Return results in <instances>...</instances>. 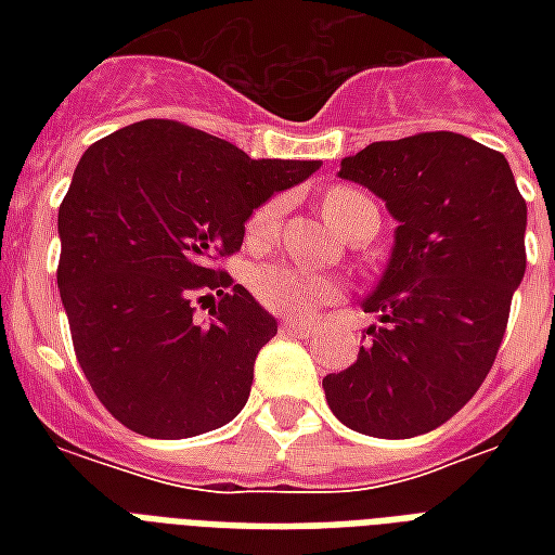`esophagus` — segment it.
Masks as SVG:
<instances>
[{"instance_id":"34e87169","label":"esophagus","mask_w":555,"mask_h":555,"mask_svg":"<svg viewBox=\"0 0 555 555\" xmlns=\"http://www.w3.org/2000/svg\"><path fill=\"white\" fill-rule=\"evenodd\" d=\"M279 331H282V334H294V337H308V334H313V325L311 322L285 320L282 325H279Z\"/></svg>"}]
</instances>
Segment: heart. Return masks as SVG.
I'll return each mask as SVG.
<instances>
[{
    "label": "heart",
    "mask_w": 555,
    "mask_h": 555,
    "mask_svg": "<svg viewBox=\"0 0 555 555\" xmlns=\"http://www.w3.org/2000/svg\"><path fill=\"white\" fill-rule=\"evenodd\" d=\"M369 201L363 192L348 190V186H337L325 195V218L343 233V227L348 224V216L354 212L357 204ZM279 218V201H270L261 209H256V216L250 218V235L264 238L270 235L273 224ZM253 296L259 299L261 308L279 313V317H291V320H305L322 308V305L339 299V287L331 279L320 276L308 268L299 264H287V261H270L261 268L253 270L250 276Z\"/></svg>",
    "instance_id": "1"
}]
</instances>
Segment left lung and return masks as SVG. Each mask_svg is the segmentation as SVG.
Returning a JSON list of instances; mask_svg holds the SVG:
<instances>
[{"label": "left lung", "mask_w": 555, "mask_h": 555, "mask_svg": "<svg viewBox=\"0 0 555 555\" xmlns=\"http://www.w3.org/2000/svg\"><path fill=\"white\" fill-rule=\"evenodd\" d=\"M339 178L386 201L397 230L363 302L379 325L322 379L325 400L348 429L414 438L461 412L495 363L527 268V204L507 158L455 132L371 143Z\"/></svg>", "instance_id": "obj_1"}]
</instances>
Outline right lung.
Instances as JSON below:
<instances>
[{
	"mask_svg": "<svg viewBox=\"0 0 555 555\" xmlns=\"http://www.w3.org/2000/svg\"><path fill=\"white\" fill-rule=\"evenodd\" d=\"M317 169L253 160L178 120H141L86 150L56 218V287L77 363L124 426L176 440L242 412L276 320L216 259L242 250L253 209ZM195 301L214 302L207 323L191 317Z\"/></svg>",
	"mask_w": 555,
	"mask_h": 555,
	"instance_id": "right-lung-1",
	"label": "right lung"
}]
</instances>
